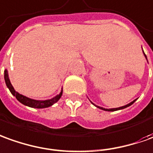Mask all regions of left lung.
Here are the masks:
<instances>
[{"label":"left lung","instance_id":"obj_1","mask_svg":"<svg viewBox=\"0 0 153 153\" xmlns=\"http://www.w3.org/2000/svg\"><path fill=\"white\" fill-rule=\"evenodd\" d=\"M143 54H144V56H145V58L147 59V56L145 55V53H144V51H143ZM137 100V99H136ZM136 100H134V101H132L130 103H128V104H127V105H125V106H123V107H117V108H109V109H107V108H104V107H99V106H97L96 104H94L93 102H91L92 103L93 105H94L95 107H98V108H100V109H102V110L103 111H118V110H122V109H124V108H126V107H129V106H131V105H132L133 103L135 102V101Z\"/></svg>","mask_w":153,"mask_h":153}]
</instances>
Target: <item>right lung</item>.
I'll return each instance as SVG.
<instances>
[{"mask_svg":"<svg viewBox=\"0 0 153 153\" xmlns=\"http://www.w3.org/2000/svg\"><path fill=\"white\" fill-rule=\"evenodd\" d=\"M4 78H5L6 87H8V89L10 90V93L13 95L14 97H16V98L20 102L22 103L23 105L27 106V107H32V108H46V107H51V106H52L56 102H57L59 101V99L61 98L62 95V91H61V92L59 94H57L56 97L51 99H47V100H35V99L29 98V97H27L26 96L20 94L19 92L16 91L13 86L10 83L8 71L6 70V69L4 71Z\"/></svg>","mask_w":153,"mask_h":153,"instance_id":"right-lung-1","label":"right lung"}]
</instances>
